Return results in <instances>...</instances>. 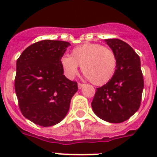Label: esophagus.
<instances>
[{"label":"esophagus","instance_id":"obj_1","mask_svg":"<svg viewBox=\"0 0 157 157\" xmlns=\"http://www.w3.org/2000/svg\"><path fill=\"white\" fill-rule=\"evenodd\" d=\"M84 86H85V84H83V83H78V88L79 89L83 88Z\"/></svg>","mask_w":157,"mask_h":157}]
</instances>
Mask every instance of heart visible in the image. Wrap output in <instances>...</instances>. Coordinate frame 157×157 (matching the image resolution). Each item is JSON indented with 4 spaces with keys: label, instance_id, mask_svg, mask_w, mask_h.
Returning a JSON list of instances; mask_svg holds the SVG:
<instances>
[{
    "label": "heart",
    "instance_id": "heart-1",
    "mask_svg": "<svg viewBox=\"0 0 157 157\" xmlns=\"http://www.w3.org/2000/svg\"><path fill=\"white\" fill-rule=\"evenodd\" d=\"M60 63L64 73L69 78H72L77 73L79 65L90 81L102 86L114 76L117 59L111 48L98 43H86L74 48L70 56L62 57Z\"/></svg>",
    "mask_w": 157,
    "mask_h": 157
}]
</instances>
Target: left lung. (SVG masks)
<instances>
[{"label":"left lung","instance_id":"left-lung-1","mask_svg":"<svg viewBox=\"0 0 157 157\" xmlns=\"http://www.w3.org/2000/svg\"><path fill=\"white\" fill-rule=\"evenodd\" d=\"M104 40L116 54L117 70L106 85L96 89L91 106L94 112L105 121L121 123L140 107L144 86L140 58L123 40Z\"/></svg>","mask_w":157,"mask_h":157}]
</instances>
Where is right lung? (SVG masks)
I'll list each match as a JSON object with an SVG mask.
<instances>
[{
    "instance_id": "obj_1",
    "label": "right lung",
    "mask_w": 157,
    "mask_h": 157,
    "mask_svg": "<svg viewBox=\"0 0 157 157\" xmlns=\"http://www.w3.org/2000/svg\"><path fill=\"white\" fill-rule=\"evenodd\" d=\"M71 44L44 40L26 48L16 63L15 93L22 114L33 123L49 127L68 112L76 81L63 75L60 59Z\"/></svg>"
}]
</instances>
